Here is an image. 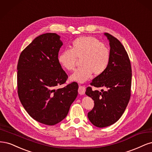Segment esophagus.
I'll list each match as a JSON object with an SVG mask.
<instances>
[{
  "label": "esophagus",
  "mask_w": 152,
  "mask_h": 152,
  "mask_svg": "<svg viewBox=\"0 0 152 152\" xmlns=\"http://www.w3.org/2000/svg\"><path fill=\"white\" fill-rule=\"evenodd\" d=\"M86 88L84 86H80L79 89H78V93L80 95H84L85 94Z\"/></svg>",
  "instance_id": "esophagus-1"
}]
</instances>
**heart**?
<instances>
[{
  "label": "heart",
  "instance_id": "1",
  "mask_svg": "<svg viewBox=\"0 0 152 152\" xmlns=\"http://www.w3.org/2000/svg\"><path fill=\"white\" fill-rule=\"evenodd\" d=\"M77 58L81 59V67L71 76L72 81L84 83L91 77L102 75L110 62V51L105 45L94 37L84 36L72 42L71 49L61 52L58 61L67 71L75 69Z\"/></svg>",
  "mask_w": 152,
  "mask_h": 152
}]
</instances>
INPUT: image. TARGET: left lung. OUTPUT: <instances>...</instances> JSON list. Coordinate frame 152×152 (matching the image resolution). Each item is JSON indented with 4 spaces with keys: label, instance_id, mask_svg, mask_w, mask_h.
<instances>
[{
    "label": "left lung",
    "instance_id": "1",
    "mask_svg": "<svg viewBox=\"0 0 152 152\" xmlns=\"http://www.w3.org/2000/svg\"><path fill=\"white\" fill-rule=\"evenodd\" d=\"M109 41L110 62L107 69L90 83L106 91H93L88 87L85 94L94 100V107L88 113L90 121L98 128H104L118 121L131 96L132 71L128 53L116 38L105 33Z\"/></svg>",
    "mask_w": 152,
    "mask_h": 152
}]
</instances>
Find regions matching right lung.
<instances>
[{"label":"right lung","mask_w":152,"mask_h":152,"mask_svg":"<svg viewBox=\"0 0 152 152\" xmlns=\"http://www.w3.org/2000/svg\"><path fill=\"white\" fill-rule=\"evenodd\" d=\"M62 45L56 33L42 34L24 48L18 61L19 100L33 119L46 125H55L64 119L77 95L76 82L55 89L68 77L58 61Z\"/></svg>","instance_id":"1"}]
</instances>
